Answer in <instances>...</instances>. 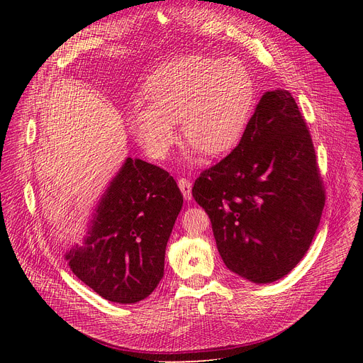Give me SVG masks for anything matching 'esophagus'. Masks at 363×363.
<instances>
[{
  "label": "esophagus",
  "mask_w": 363,
  "mask_h": 363,
  "mask_svg": "<svg viewBox=\"0 0 363 363\" xmlns=\"http://www.w3.org/2000/svg\"><path fill=\"white\" fill-rule=\"evenodd\" d=\"M178 186L181 189V193L184 196L185 200H191L193 199V193H191V182L186 178H181L178 179Z\"/></svg>",
  "instance_id": "obj_1"
}]
</instances>
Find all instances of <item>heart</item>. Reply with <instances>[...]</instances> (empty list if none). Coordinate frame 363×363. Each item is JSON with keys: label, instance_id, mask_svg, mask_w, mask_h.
<instances>
[{"label": "heart", "instance_id": "heart-1", "mask_svg": "<svg viewBox=\"0 0 363 363\" xmlns=\"http://www.w3.org/2000/svg\"><path fill=\"white\" fill-rule=\"evenodd\" d=\"M256 82L240 60L186 55L152 73L143 88L145 106L128 114L132 137L155 160L167 157L178 140L177 123L191 156L219 157L242 140L256 106Z\"/></svg>", "mask_w": 363, "mask_h": 363}]
</instances>
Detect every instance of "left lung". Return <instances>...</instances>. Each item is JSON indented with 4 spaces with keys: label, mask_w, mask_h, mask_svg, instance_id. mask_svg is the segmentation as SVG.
Instances as JSON below:
<instances>
[{
    "label": "left lung",
    "mask_w": 363,
    "mask_h": 363,
    "mask_svg": "<svg viewBox=\"0 0 363 363\" xmlns=\"http://www.w3.org/2000/svg\"><path fill=\"white\" fill-rule=\"evenodd\" d=\"M193 197L211 218L226 268L268 284L309 250L325 204L315 148L287 89L262 95L241 143L197 178Z\"/></svg>",
    "instance_id": "8db88e82"
}]
</instances>
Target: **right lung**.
Returning <instances> with one entry per match:
<instances>
[{
	"instance_id": "1",
	"label": "right lung",
	"mask_w": 363,
	"mask_h": 363,
	"mask_svg": "<svg viewBox=\"0 0 363 363\" xmlns=\"http://www.w3.org/2000/svg\"><path fill=\"white\" fill-rule=\"evenodd\" d=\"M182 203L166 170L128 157L95 206L82 245L66 252L70 271L108 301L144 300L163 278Z\"/></svg>"
}]
</instances>
